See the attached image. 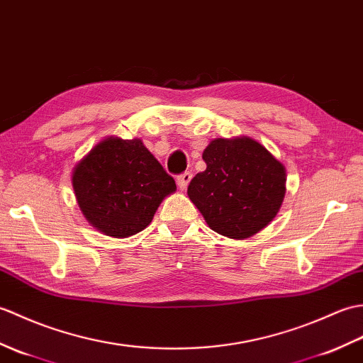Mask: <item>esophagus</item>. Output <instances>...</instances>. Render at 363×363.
Returning a JSON list of instances; mask_svg holds the SVG:
<instances>
[{
  "mask_svg": "<svg viewBox=\"0 0 363 363\" xmlns=\"http://www.w3.org/2000/svg\"><path fill=\"white\" fill-rule=\"evenodd\" d=\"M191 179H192V174H191V172H183L182 175L177 177V183H179V188H180L182 191L186 189L189 182H191Z\"/></svg>",
  "mask_w": 363,
  "mask_h": 363,
  "instance_id": "obj_1",
  "label": "esophagus"
}]
</instances>
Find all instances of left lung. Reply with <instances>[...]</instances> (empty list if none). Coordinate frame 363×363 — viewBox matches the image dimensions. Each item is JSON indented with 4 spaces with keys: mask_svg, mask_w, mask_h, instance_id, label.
Wrapping results in <instances>:
<instances>
[{
    "mask_svg": "<svg viewBox=\"0 0 363 363\" xmlns=\"http://www.w3.org/2000/svg\"><path fill=\"white\" fill-rule=\"evenodd\" d=\"M203 172L191 180L188 196L222 236L247 239L275 219L286 194V169L262 144L217 138L202 155Z\"/></svg>",
    "mask_w": 363,
    "mask_h": 363,
    "instance_id": "1",
    "label": "left lung"
}]
</instances>
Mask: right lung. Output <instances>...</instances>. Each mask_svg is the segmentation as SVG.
Wrapping results in <instances>:
<instances>
[{"mask_svg":"<svg viewBox=\"0 0 363 363\" xmlns=\"http://www.w3.org/2000/svg\"><path fill=\"white\" fill-rule=\"evenodd\" d=\"M72 188L85 219L111 238L143 231L163 199L177 189L141 140L116 136L101 141L79 161Z\"/></svg>","mask_w":363,"mask_h":363,"instance_id":"1","label":"right lung"}]
</instances>
